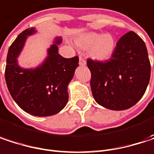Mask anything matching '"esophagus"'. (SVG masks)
Listing matches in <instances>:
<instances>
[{
    "mask_svg": "<svg viewBox=\"0 0 154 154\" xmlns=\"http://www.w3.org/2000/svg\"><path fill=\"white\" fill-rule=\"evenodd\" d=\"M79 65L80 66H85L86 65V62L84 58L82 57H79Z\"/></svg>",
    "mask_w": 154,
    "mask_h": 154,
    "instance_id": "obj_1",
    "label": "esophagus"
}]
</instances>
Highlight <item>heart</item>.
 <instances>
[{
  "label": "heart",
  "instance_id": "1",
  "mask_svg": "<svg viewBox=\"0 0 154 154\" xmlns=\"http://www.w3.org/2000/svg\"><path fill=\"white\" fill-rule=\"evenodd\" d=\"M75 43L79 48H89V56L91 59L100 62L108 59L112 55L116 47L113 36L95 32H89L77 36Z\"/></svg>",
  "mask_w": 154,
  "mask_h": 154
}]
</instances>
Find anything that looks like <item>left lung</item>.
I'll return each instance as SVG.
<instances>
[{
  "label": "left lung",
  "instance_id": "obj_1",
  "mask_svg": "<svg viewBox=\"0 0 154 154\" xmlns=\"http://www.w3.org/2000/svg\"><path fill=\"white\" fill-rule=\"evenodd\" d=\"M95 101L111 110L131 107L145 94L151 64L143 39L129 32L118 40L112 57L104 63L87 60Z\"/></svg>",
  "mask_w": 154,
  "mask_h": 154
}]
</instances>
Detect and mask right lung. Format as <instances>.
<instances>
[{
  "label": "right lung",
  "mask_w": 154,
  "mask_h": 154,
  "mask_svg": "<svg viewBox=\"0 0 154 154\" xmlns=\"http://www.w3.org/2000/svg\"><path fill=\"white\" fill-rule=\"evenodd\" d=\"M34 27L21 32L8 51L5 79L15 102L26 113L35 116H50L63 110L69 100L68 85L78 66V57L64 58L58 53L62 38L56 37L48 49L44 62L34 69L19 66L17 58Z\"/></svg>",
  "instance_id": "1"
}]
</instances>
